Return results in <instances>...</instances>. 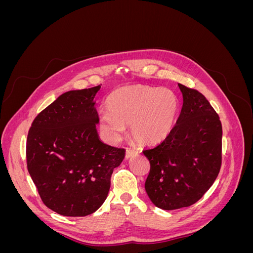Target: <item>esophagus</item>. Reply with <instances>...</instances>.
I'll list each match as a JSON object with an SVG mask.
<instances>
[{
	"label": "esophagus",
	"mask_w": 253,
	"mask_h": 253,
	"mask_svg": "<svg viewBox=\"0 0 253 253\" xmlns=\"http://www.w3.org/2000/svg\"><path fill=\"white\" fill-rule=\"evenodd\" d=\"M137 154H138V151H137V150L127 149L126 152V159L131 158V157H133V156H135V155H137Z\"/></svg>",
	"instance_id": "34e87169"
}]
</instances>
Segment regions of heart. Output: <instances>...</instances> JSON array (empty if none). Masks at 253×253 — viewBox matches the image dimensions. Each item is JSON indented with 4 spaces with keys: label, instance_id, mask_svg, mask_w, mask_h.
I'll list each match as a JSON object with an SVG mask.
<instances>
[{
    "label": "heart",
    "instance_id": "obj_1",
    "mask_svg": "<svg viewBox=\"0 0 253 253\" xmlns=\"http://www.w3.org/2000/svg\"><path fill=\"white\" fill-rule=\"evenodd\" d=\"M109 112L99 114V128L104 139L115 143L126 126H131L135 141L153 144L164 140L173 129L179 100L173 90L149 85H126L112 91L106 101Z\"/></svg>",
    "mask_w": 253,
    "mask_h": 253
}]
</instances>
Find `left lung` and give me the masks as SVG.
Segmentation results:
<instances>
[{"instance_id": "8db88e82", "label": "left lung", "mask_w": 253, "mask_h": 253, "mask_svg": "<svg viewBox=\"0 0 253 253\" xmlns=\"http://www.w3.org/2000/svg\"><path fill=\"white\" fill-rule=\"evenodd\" d=\"M182 108L171 133L142 153L151 169L144 183L151 202L164 210L189 207L216 179L221 164V124L200 91L178 83Z\"/></svg>"}]
</instances>
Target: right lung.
<instances>
[{
    "instance_id": "1",
    "label": "right lung",
    "mask_w": 253,
    "mask_h": 253,
    "mask_svg": "<svg viewBox=\"0 0 253 253\" xmlns=\"http://www.w3.org/2000/svg\"><path fill=\"white\" fill-rule=\"evenodd\" d=\"M101 85L68 90L35 118L26 158L43 203L64 216H86L109 194L126 151L100 140L95 97Z\"/></svg>"
}]
</instances>
